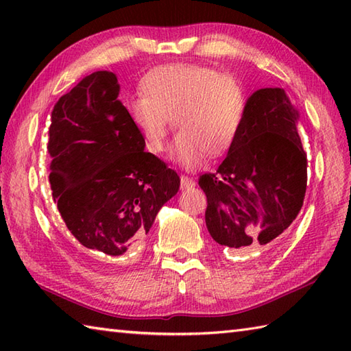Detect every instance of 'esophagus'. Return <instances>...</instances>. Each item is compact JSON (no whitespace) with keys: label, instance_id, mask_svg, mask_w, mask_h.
<instances>
[{"label":"esophagus","instance_id":"esophagus-1","mask_svg":"<svg viewBox=\"0 0 351 351\" xmlns=\"http://www.w3.org/2000/svg\"><path fill=\"white\" fill-rule=\"evenodd\" d=\"M195 185H196V182H195V180H193V178L181 175V189L182 190L193 189V187H195Z\"/></svg>","mask_w":351,"mask_h":351}]
</instances>
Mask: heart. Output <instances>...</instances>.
Masks as SVG:
<instances>
[{
	"instance_id": "1",
	"label": "heart",
	"mask_w": 351,
	"mask_h": 351,
	"mask_svg": "<svg viewBox=\"0 0 351 351\" xmlns=\"http://www.w3.org/2000/svg\"><path fill=\"white\" fill-rule=\"evenodd\" d=\"M141 92L126 108L146 149L164 152L175 121L181 131L171 155L187 170L204 167L210 155L226 154L241 131L247 99L232 75L196 64L162 66L147 73Z\"/></svg>"
}]
</instances>
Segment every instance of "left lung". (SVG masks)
Masks as SVG:
<instances>
[{
  "instance_id": "8db88e82",
  "label": "left lung",
  "mask_w": 351,
  "mask_h": 351,
  "mask_svg": "<svg viewBox=\"0 0 351 351\" xmlns=\"http://www.w3.org/2000/svg\"><path fill=\"white\" fill-rule=\"evenodd\" d=\"M299 111L283 88H259L247 99L234 146L215 173L199 178L205 221L215 243L238 252L278 240L302 210L308 160Z\"/></svg>"
}]
</instances>
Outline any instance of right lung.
I'll list each match as a JSON object with an SVG mask.
<instances>
[{
    "label": "right lung",
    "mask_w": 351,
    "mask_h": 351,
    "mask_svg": "<svg viewBox=\"0 0 351 351\" xmlns=\"http://www.w3.org/2000/svg\"><path fill=\"white\" fill-rule=\"evenodd\" d=\"M119 92L113 72H93L51 114L52 199L95 263L136 249L181 184L175 170L145 151Z\"/></svg>",
    "instance_id": "1"
}]
</instances>
